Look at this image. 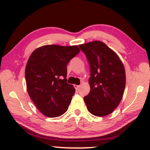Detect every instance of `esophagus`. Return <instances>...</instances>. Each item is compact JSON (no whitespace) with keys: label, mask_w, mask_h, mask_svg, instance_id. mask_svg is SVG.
I'll return each mask as SVG.
<instances>
[{"label":"esophagus","mask_w":150,"mask_h":150,"mask_svg":"<svg viewBox=\"0 0 150 150\" xmlns=\"http://www.w3.org/2000/svg\"><path fill=\"white\" fill-rule=\"evenodd\" d=\"M74 86H75V88L76 89H77H77H79V87H80V86H77V85H75Z\"/></svg>","instance_id":"1"}]
</instances>
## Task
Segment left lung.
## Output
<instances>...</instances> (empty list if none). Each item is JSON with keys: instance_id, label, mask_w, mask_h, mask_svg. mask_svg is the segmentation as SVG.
<instances>
[{"instance_id": "obj_1", "label": "left lung", "mask_w": 150, "mask_h": 150, "mask_svg": "<svg viewBox=\"0 0 150 150\" xmlns=\"http://www.w3.org/2000/svg\"><path fill=\"white\" fill-rule=\"evenodd\" d=\"M90 67V91L84 97L89 112L104 117L112 112L123 96L125 71L119 57L100 41L79 45Z\"/></svg>"}]
</instances>
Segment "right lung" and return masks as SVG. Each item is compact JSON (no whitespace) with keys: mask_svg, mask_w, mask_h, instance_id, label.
<instances>
[{"mask_svg":"<svg viewBox=\"0 0 150 150\" xmlns=\"http://www.w3.org/2000/svg\"><path fill=\"white\" fill-rule=\"evenodd\" d=\"M79 52L77 46L46 45L29 58L25 73L28 94L46 117H59L67 110L75 89L67 83V65Z\"/></svg>","mask_w":150,"mask_h":150,"instance_id":"add662e5","label":"right lung"}]
</instances>
